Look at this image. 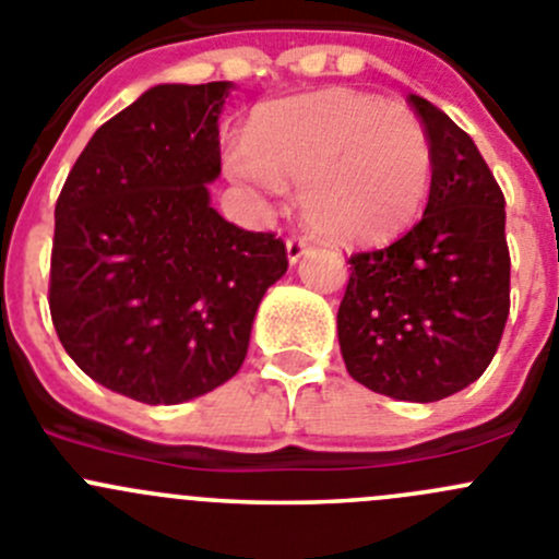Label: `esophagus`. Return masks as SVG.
Returning <instances> with one entry per match:
<instances>
[{
  "label": "esophagus",
  "mask_w": 559,
  "mask_h": 559,
  "mask_svg": "<svg viewBox=\"0 0 559 559\" xmlns=\"http://www.w3.org/2000/svg\"><path fill=\"white\" fill-rule=\"evenodd\" d=\"M285 252H288V263L290 265L299 263L301 254L307 252V241H305V238H299V236L288 238V241H285Z\"/></svg>",
  "instance_id": "esophagus-1"
}]
</instances>
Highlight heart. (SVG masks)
<instances>
[{
	"instance_id": "heart-1",
	"label": "heart",
	"mask_w": 559,
	"mask_h": 559,
	"mask_svg": "<svg viewBox=\"0 0 559 559\" xmlns=\"http://www.w3.org/2000/svg\"><path fill=\"white\" fill-rule=\"evenodd\" d=\"M430 167V142L417 117L354 90L260 106L247 145L227 153V169L243 183H301V219L337 247L401 236L423 211Z\"/></svg>"
}]
</instances>
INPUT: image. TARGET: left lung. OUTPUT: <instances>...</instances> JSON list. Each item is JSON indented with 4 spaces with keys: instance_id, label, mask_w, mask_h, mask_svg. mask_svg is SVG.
I'll use <instances>...</instances> for the list:
<instances>
[{
    "instance_id": "1",
    "label": "left lung",
    "mask_w": 559,
    "mask_h": 559,
    "mask_svg": "<svg viewBox=\"0 0 559 559\" xmlns=\"http://www.w3.org/2000/svg\"><path fill=\"white\" fill-rule=\"evenodd\" d=\"M430 142L425 214L395 243L350 254L337 337L350 379L433 403L483 376L510 310L504 197L466 131L408 95Z\"/></svg>"
}]
</instances>
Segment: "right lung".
I'll list each match as a JSON object with an SVG mask.
<instances>
[{
	"mask_svg": "<svg viewBox=\"0 0 559 559\" xmlns=\"http://www.w3.org/2000/svg\"><path fill=\"white\" fill-rule=\"evenodd\" d=\"M230 90L142 93L95 131L57 200V337L90 379L147 406L230 381L265 290L288 271L274 233L241 230L211 209Z\"/></svg>",
	"mask_w": 559,
	"mask_h": 559,
	"instance_id": "right-lung-1",
	"label": "right lung"
}]
</instances>
